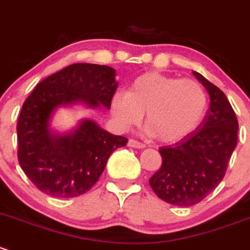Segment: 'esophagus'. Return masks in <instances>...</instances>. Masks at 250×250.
<instances>
[{
    "instance_id": "34e87169",
    "label": "esophagus",
    "mask_w": 250,
    "mask_h": 250,
    "mask_svg": "<svg viewBox=\"0 0 250 250\" xmlns=\"http://www.w3.org/2000/svg\"><path fill=\"white\" fill-rule=\"evenodd\" d=\"M127 145H128V147L138 148V149H141V148H145L146 147L145 143L140 142V141H137V140H133V138H130V140H128Z\"/></svg>"
}]
</instances>
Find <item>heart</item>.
<instances>
[{"instance_id": "heart-1", "label": "heart", "mask_w": 250, "mask_h": 250, "mask_svg": "<svg viewBox=\"0 0 250 250\" xmlns=\"http://www.w3.org/2000/svg\"><path fill=\"white\" fill-rule=\"evenodd\" d=\"M207 105V93L197 81L147 73L136 78L127 92L115 93L110 112L122 127L137 125L146 112V125L158 140L170 143L198 127Z\"/></svg>"}]
</instances>
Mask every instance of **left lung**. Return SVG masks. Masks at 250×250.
Returning <instances> with one entry per match:
<instances>
[{
  "instance_id": "obj_1",
  "label": "left lung",
  "mask_w": 250,
  "mask_h": 250,
  "mask_svg": "<svg viewBox=\"0 0 250 250\" xmlns=\"http://www.w3.org/2000/svg\"><path fill=\"white\" fill-rule=\"evenodd\" d=\"M194 76L209 92L210 107L201 125L180 142L159 149L162 167L149 179L167 203L191 207L221 182L237 146L238 120L225 93L203 75Z\"/></svg>"
}]
</instances>
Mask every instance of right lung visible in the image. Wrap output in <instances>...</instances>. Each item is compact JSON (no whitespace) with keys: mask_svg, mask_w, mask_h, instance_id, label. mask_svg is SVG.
Wrapping results in <instances>:
<instances>
[{"mask_svg":"<svg viewBox=\"0 0 250 250\" xmlns=\"http://www.w3.org/2000/svg\"><path fill=\"white\" fill-rule=\"evenodd\" d=\"M117 87L114 69L88 63L71 64L36 85L17 124L19 165L36 188L57 198H73L98 181L108 158L127 138L107 132L92 120L57 135L49 130V119L57 107L71 103L109 109Z\"/></svg>","mask_w":250,"mask_h":250,"instance_id":"1","label":"right lung"}]
</instances>
